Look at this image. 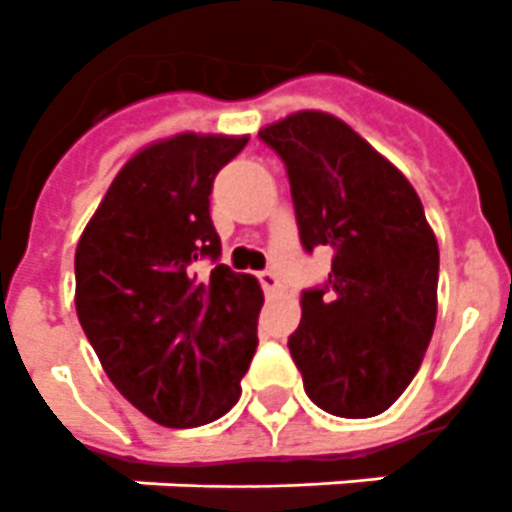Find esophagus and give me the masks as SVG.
Masks as SVG:
<instances>
[{
    "mask_svg": "<svg viewBox=\"0 0 512 512\" xmlns=\"http://www.w3.org/2000/svg\"><path fill=\"white\" fill-rule=\"evenodd\" d=\"M257 281H260V287H263L268 295L279 289V276H276L273 271H260V273H257Z\"/></svg>",
    "mask_w": 512,
    "mask_h": 512,
    "instance_id": "obj_1",
    "label": "esophagus"
}]
</instances>
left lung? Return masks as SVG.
<instances>
[{
    "label": "left lung",
    "mask_w": 512,
    "mask_h": 512,
    "mask_svg": "<svg viewBox=\"0 0 512 512\" xmlns=\"http://www.w3.org/2000/svg\"><path fill=\"white\" fill-rule=\"evenodd\" d=\"M260 140L287 167L303 249H332V271L303 289L287 342L305 393L337 417L382 414L414 380L436 327L438 244L420 196L321 111L287 116Z\"/></svg>",
    "instance_id": "left-lung-1"
}]
</instances>
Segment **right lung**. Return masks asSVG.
I'll list each match as a JSON object with an SVG mask.
<instances>
[{"label": "right lung", "instance_id": "obj_1", "mask_svg": "<svg viewBox=\"0 0 512 512\" xmlns=\"http://www.w3.org/2000/svg\"><path fill=\"white\" fill-rule=\"evenodd\" d=\"M247 140L185 132L132 156L76 247L84 335L116 390L164 428L223 417L255 356L263 289L220 263L209 217L217 172Z\"/></svg>", "mask_w": 512, "mask_h": 512}]
</instances>
